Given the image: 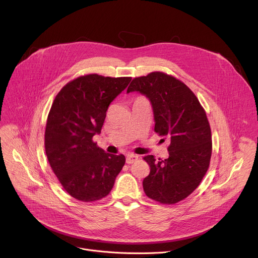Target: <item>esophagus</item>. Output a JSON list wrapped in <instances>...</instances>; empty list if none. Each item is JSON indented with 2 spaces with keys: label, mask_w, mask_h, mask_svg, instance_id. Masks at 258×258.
Here are the masks:
<instances>
[{
  "label": "esophagus",
  "mask_w": 258,
  "mask_h": 258,
  "mask_svg": "<svg viewBox=\"0 0 258 258\" xmlns=\"http://www.w3.org/2000/svg\"><path fill=\"white\" fill-rule=\"evenodd\" d=\"M138 160V156L137 155H133V154H128L126 156V163L127 164H133L134 162H136Z\"/></svg>",
  "instance_id": "esophagus-1"
}]
</instances>
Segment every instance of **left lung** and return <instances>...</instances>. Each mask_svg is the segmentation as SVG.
<instances>
[{
  "label": "left lung",
  "mask_w": 258,
  "mask_h": 258,
  "mask_svg": "<svg viewBox=\"0 0 258 258\" xmlns=\"http://www.w3.org/2000/svg\"><path fill=\"white\" fill-rule=\"evenodd\" d=\"M134 91L151 100L155 132L170 140L167 159L143 158L151 167L144 192L161 204H175L195 191L209 168L212 141L206 112L190 89L163 72L134 78L127 93Z\"/></svg>",
  "instance_id": "obj_1"
}]
</instances>
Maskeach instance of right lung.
Segmentation results:
<instances>
[{"label": "right lung", "mask_w": 258, "mask_h": 258, "mask_svg": "<svg viewBox=\"0 0 258 258\" xmlns=\"http://www.w3.org/2000/svg\"><path fill=\"white\" fill-rule=\"evenodd\" d=\"M132 77L79 76L56 95L47 118L45 150L49 164L64 190L83 202H96L111 192L125 163L93 141L101 132L110 103Z\"/></svg>", "instance_id": "1"}]
</instances>
